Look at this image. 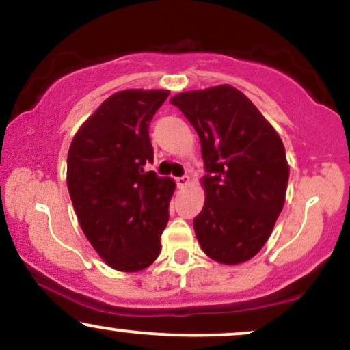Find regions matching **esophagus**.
<instances>
[{
  "label": "esophagus",
  "instance_id": "34e87169",
  "mask_svg": "<svg viewBox=\"0 0 350 350\" xmlns=\"http://www.w3.org/2000/svg\"><path fill=\"white\" fill-rule=\"evenodd\" d=\"M176 184H178L179 189L186 187L187 184H189V178H187V176H183V178H178V179H176Z\"/></svg>",
  "mask_w": 350,
  "mask_h": 350
}]
</instances>
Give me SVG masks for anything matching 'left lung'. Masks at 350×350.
<instances>
[{
    "label": "left lung",
    "instance_id": "8db88e82",
    "mask_svg": "<svg viewBox=\"0 0 350 350\" xmlns=\"http://www.w3.org/2000/svg\"><path fill=\"white\" fill-rule=\"evenodd\" d=\"M200 139L208 174L206 202L194 219L200 248L217 263L253 258L286 198L290 166L283 142L252 100L232 85L189 90L171 98Z\"/></svg>",
    "mask_w": 350,
    "mask_h": 350
}]
</instances>
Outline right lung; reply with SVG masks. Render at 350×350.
Returning a JSON list of instances; mask_svg holds the SVG:
<instances>
[{"mask_svg":"<svg viewBox=\"0 0 350 350\" xmlns=\"http://www.w3.org/2000/svg\"><path fill=\"white\" fill-rule=\"evenodd\" d=\"M170 90L128 88L110 95L72 139L67 187L80 228L113 270L148 268L161 252L176 183L146 171L151 118Z\"/></svg>","mask_w":350,"mask_h":350,"instance_id":"1","label":"right lung"}]
</instances>
